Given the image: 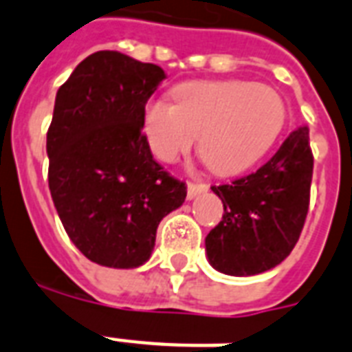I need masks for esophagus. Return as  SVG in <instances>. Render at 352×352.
Masks as SVG:
<instances>
[{
    "instance_id": "esophagus-1",
    "label": "esophagus",
    "mask_w": 352,
    "mask_h": 352,
    "mask_svg": "<svg viewBox=\"0 0 352 352\" xmlns=\"http://www.w3.org/2000/svg\"><path fill=\"white\" fill-rule=\"evenodd\" d=\"M208 190V186L204 184V182H188V199L192 201L199 195V193H203Z\"/></svg>"
}]
</instances>
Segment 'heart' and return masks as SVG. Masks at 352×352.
I'll return each instance as SVG.
<instances>
[{
    "instance_id": "obj_1",
    "label": "heart",
    "mask_w": 352,
    "mask_h": 352,
    "mask_svg": "<svg viewBox=\"0 0 352 352\" xmlns=\"http://www.w3.org/2000/svg\"><path fill=\"white\" fill-rule=\"evenodd\" d=\"M175 102L153 98L144 107V135L153 155L171 162L201 137V159L221 175L261 159L285 124L283 100L265 84L190 82L177 87Z\"/></svg>"
}]
</instances>
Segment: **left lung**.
I'll return each instance as SVG.
<instances>
[{
  "label": "left lung",
  "mask_w": 352,
  "mask_h": 352,
  "mask_svg": "<svg viewBox=\"0 0 352 352\" xmlns=\"http://www.w3.org/2000/svg\"><path fill=\"white\" fill-rule=\"evenodd\" d=\"M312 166L309 127L301 126L259 170L212 186L225 208L223 221L204 239L215 270L256 276L289 256L305 225Z\"/></svg>",
  "instance_id": "8db88e82"
}]
</instances>
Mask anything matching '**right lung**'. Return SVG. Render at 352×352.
Segmentation results:
<instances>
[{"instance_id": "add662e5", "label": "right lung", "mask_w": 352, "mask_h": 352, "mask_svg": "<svg viewBox=\"0 0 352 352\" xmlns=\"http://www.w3.org/2000/svg\"><path fill=\"white\" fill-rule=\"evenodd\" d=\"M166 73L117 51H98L58 89L47 131L49 190L69 239L89 261L137 268L186 184L153 159L144 107Z\"/></svg>"}]
</instances>
